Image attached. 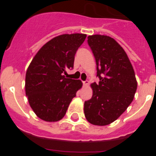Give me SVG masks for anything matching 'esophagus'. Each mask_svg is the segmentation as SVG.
<instances>
[{"instance_id": "34e87169", "label": "esophagus", "mask_w": 156, "mask_h": 156, "mask_svg": "<svg viewBox=\"0 0 156 156\" xmlns=\"http://www.w3.org/2000/svg\"><path fill=\"white\" fill-rule=\"evenodd\" d=\"M83 86H84V87L88 86V84H89V81H88V80L83 81Z\"/></svg>"}]
</instances>
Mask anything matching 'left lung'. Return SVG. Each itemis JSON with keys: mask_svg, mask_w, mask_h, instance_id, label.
Returning <instances> with one entry per match:
<instances>
[{"mask_svg": "<svg viewBox=\"0 0 156 156\" xmlns=\"http://www.w3.org/2000/svg\"><path fill=\"white\" fill-rule=\"evenodd\" d=\"M97 65L98 83L91 84L93 95L84 102V115L93 125L105 126L116 120L132 102L137 83L123 48L112 37H87Z\"/></svg>", "mask_w": 156, "mask_h": 156, "instance_id": "obj_1", "label": "left lung"}]
</instances>
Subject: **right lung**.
Wrapping results in <instances>:
<instances>
[{"label":"right lung","instance_id":"obj_1","mask_svg":"<svg viewBox=\"0 0 156 156\" xmlns=\"http://www.w3.org/2000/svg\"><path fill=\"white\" fill-rule=\"evenodd\" d=\"M83 34H62L47 42L27 69L26 94L40 119L56 122L65 116L71 101L82 87L80 80L66 78L73 68L75 55L86 39Z\"/></svg>","mask_w":156,"mask_h":156}]
</instances>
